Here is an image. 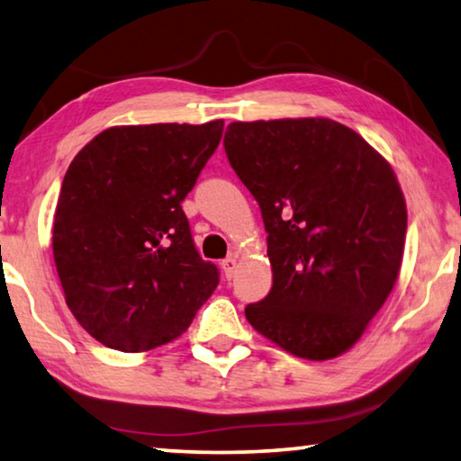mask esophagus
Returning a JSON list of instances; mask_svg holds the SVG:
<instances>
[{
	"instance_id": "esophagus-1",
	"label": "esophagus",
	"mask_w": 461,
	"mask_h": 461,
	"mask_svg": "<svg viewBox=\"0 0 461 461\" xmlns=\"http://www.w3.org/2000/svg\"><path fill=\"white\" fill-rule=\"evenodd\" d=\"M221 267H222V271H224V276L229 277V280H230L232 274H235V269H237V258H235V255H230V258L222 259Z\"/></svg>"
}]
</instances>
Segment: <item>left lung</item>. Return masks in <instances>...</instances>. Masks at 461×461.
Masks as SVG:
<instances>
[{"instance_id":"1","label":"left lung","mask_w":461,"mask_h":461,"mask_svg":"<svg viewBox=\"0 0 461 461\" xmlns=\"http://www.w3.org/2000/svg\"><path fill=\"white\" fill-rule=\"evenodd\" d=\"M224 150L259 203L274 271L247 321L296 357L341 356L401 271L406 202L390 163L329 118L230 122Z\"/></svg>"}]
</instances>
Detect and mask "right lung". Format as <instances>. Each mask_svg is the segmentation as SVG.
<instances>
[{
  "instance_id": "right-lung-1",
  "label": "right lung",
  "mask_w": 461,
  "mask_h": 461,
  "mask_svg": "<svg viewBox=\"0 0 461 461\" xmlns=\"http://www.w3.org/2000/svg\"><path fill=\"white\" fill-rule=\"evenodd\" d=\"M222 120L112 126L83 147L55 210L65 302L95 341L124 353L184 335L218 285L181 202L222 137Z\"/></svg>"
}]
</instances>
